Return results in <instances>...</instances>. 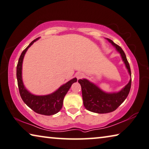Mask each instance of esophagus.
<instances>
[{"label":"esophagus","mask_w":149,"mask_h":149,"mask_svg":"<svg viewBox=\"0 0 149 149\" xmlns=\"http://www.w3.org/2000/svg\"><path fill=\"white\" fill-rule=\"evenodd\" d=\"M84 74L83 73H81V72H80V73H78V74H77V78L78 79H82V77H84Z\"/></svg>","instance_id":"34e87169"}]
</instances>
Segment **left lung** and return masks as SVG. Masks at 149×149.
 I'll list each match as a JSON object with an SVG mask.
<instances>
[{
  "label": "left lung",
  "mask_w": 149,
  "mask_h": 149,
  "mask_svg": "<svg viewBox=\"0 0 149 149\" xmlns=\"http://www.w3.org/2000/svg\"><path fill=\"white\" fill-rule=\"evenodd\" d=\"M107 40L114 46L116 50L120 52L126 67L129 70V74L131 76L130 65L125 52L113 40L109 38H107ZM79 82L81 86L82 100H83L84 107L88 111L99 114L111 113L115 111L127 98L131 87V79H130L129 83L120 92L109 94L102 91L97 86L86 79H79Z\"/></svg>",
  "instance_id": "obj_1"
}]
</instances>
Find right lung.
<instances>
[{
  "label": "right lung",
  "instance_id": "add662e5",
  "mask_svg": "<svg viewBox=\"0 0 149 149\" xmlns=\"http://www.w3.org/2000/svg\"><path fill=\"white\" fill-rule=\"evenodd\" d=\"M38 38H36L30 43V45L25 49L20 54L19 62L17 66V78L18 86L20 97L22 100L27 106L30 107L36 113L43 114V115H52L60 111L63 107V99L66 94L69 90L72 83L77 82L76 78L70 80L67 83L63 84L55 92L51 95L45 96H36L30 93L25 88L22 80V64L24 54L27 49L33 44L34 42L37 40Z\"/></svg>",
  "mask_w": 149,
  "mask_h": 149
}]
</instances>
